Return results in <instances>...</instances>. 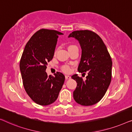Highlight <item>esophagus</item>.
I'll use <instances>...</instances> for the list:
<instances>
[{"instance_id":"esophagus-1","label":"esophagus","mask_w":132,"mask_h":132,"mask_svg":"<svg viewBox=\"0 0 132 132\" xmlns=\"http://www.w3.org/2000/svg\"><path fill=\"white\" fill-rule=\"evenodd\" d=\"M65 79H71V77H70V76H68V75H65Z\"/></svg>"}]
</instances>
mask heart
<instances>
[{
    "label": "heart",
    "mask_w": 132,
    "mask_h": 132,
    "mask_svg": "<svg viewBox=\"0 0 132 132\" xmlns=\"http://www.w3.org/2000/svg\"><path fill=\"white\" fill-rule=\"evenodd\" d=\"M76 47V46H75V45H70L69 46H68V49H70V48H71L73 47ZM56 53V52H55ZM62 70L64 71V72H65V73H68L70 71V68L69 66L68 65H65L62 67Z\"/></svg>",
    "instance_id": "heart-1"
}]
</instances>
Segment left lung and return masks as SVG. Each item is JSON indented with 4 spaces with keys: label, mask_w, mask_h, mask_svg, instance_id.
<instances>
[{
    "label": "left lung",
    "mask_w": 132,
    "mask_h": 132,
    "mask_svg": "<svg viewBox=\"0 0 132 132\" xmlns=\"http://www.w3.org/2000/svg\"><path fill=\"white\" fill-rule=\"evenodd\" d=\"M68 37L76 39L82 48L77 70L80 73L88 72L85 80L76 74L71 76L77 82L73 98L81 105H93L103 97L111 84L112 66L111 56L102 38L93 31L76 30Z\"/></svg>",
    "instance_id": "obj_1"
}]
</instances>
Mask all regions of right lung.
<instances>
[{
  "instance_id": "1",
  "label": "right lung",
  "mask_w": 132,
  "mask_h": 132,
  "mask_svg": "<svg viewBox=\"0 0 132 132\" xmlns=\"http://www.w3.org/2000/svg\"><path fill=\"white\" fill-rule=\"evenodd\" d=\"M55 30L42 29L27 43L20 62V70L24 89L36 103L46 106L56 100L64 83L65 76L57 72L48 76L47 62L53 59L59 35Z\"/></svg>"
}]
</instances>
